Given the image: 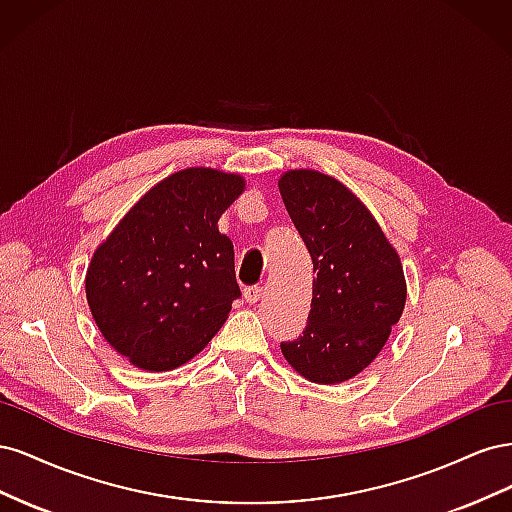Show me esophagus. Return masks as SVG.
Instances as JSON below:
<instances>
[{"mask_svg":"<svg viewBox=\"0 0 512 512\" xmlns=\"http://www.w3.org/2000/svg\"><path fill=\"white\" fill-rule=\"evenodd\" d=\"M243 297H245V301L247 303H258L260 301V297H262V288L260 286H247L245 290H243Z\"/></svg>","mask_w":512,"mask_h":512,"instance_id":"1","label":"esophagus"}]
</instances>
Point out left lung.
I'll return each mask as SVG.
<instances>
[{
  "label": "left lung",
  "mask_w": 512,
  "mask_h": 512,
  "mask_svg": "<svg viewBox=\"0 0 512 512\" xmlns=\"http://www.w3.org/2000/svg\"><path fill=\"white\" fill-rule=\"evenodd\" d=\"M280 194L312 256V309L284 359L303 378L339 384L376 359L406 305L399 254L344 183L318 170H288Z\"/></svg>",
  "instance_id": "1"
}]
</instances>
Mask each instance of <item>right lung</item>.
<instances>
[{"instance_id": "obj_1", "label": "right lung", "mask_w": 512, "mask_h": 512, "mask_svg": "<svg viewBox=\"0 0 512 512\" xmlns=\"http://www.w3.org/2000/svg\"><path fill=\"white\" fill-rule=\"evenodd\" d=\"M243 190L245 179L235 173L179 170L153 185L91 256V316L138 369L188 363L241 297L235 250L218 220Z\"/></svg>"}]
</instances>
